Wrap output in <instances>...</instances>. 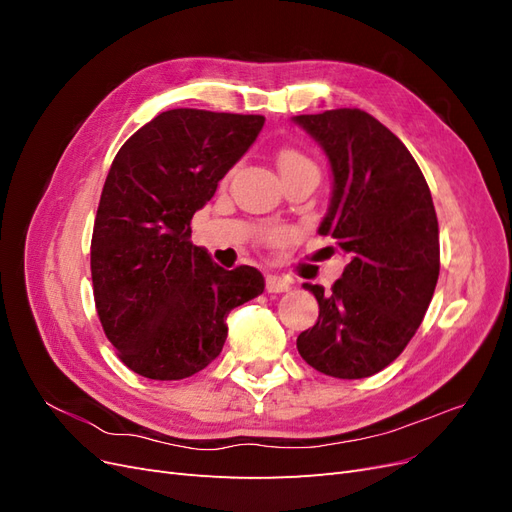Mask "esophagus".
<instances>
[{
    "mask_svg": "<svg viewBox=\"0 0 512 512\" xmlns=\"http://www.w3.org/2000/svg\"><path fill=\"white\" fill-rule=\"evenodd\" d=\"M290 280H286V277H277V275H267L265 280V288L267 292H286L290 290Z\"/></svg>",
    "mask_w": 512,
    "mask_h": 512,
    "instance_id": "esophagus-1",
    "label": "esophagus"
}]
</instances>
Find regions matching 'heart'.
Listing matches in <instances>:
<instances>
[{"instance_id":"heart-1","label":"heart","mask_w":512,"mask_h":512,"mask_svg":"<svg viewBox=\"0 0 512 512\" xmlns=\"http://www.w3.org/2000/svg\"><path fill=\"white\" fill-rule=\"evenodd\" d=\"M277 166H280L282 177H288L294 173H307V170L309 173H318L316 164L309 160L305 153H301L297 149H282L280 153H277ZM262 239H265L267 243H280L284 239V230L271 228L265 232V235H262Z\"/></svg>"}]
</instances>
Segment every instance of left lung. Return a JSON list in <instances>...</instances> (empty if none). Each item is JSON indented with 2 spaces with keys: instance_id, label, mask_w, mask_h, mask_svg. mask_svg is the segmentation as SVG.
I'll return each mask as SVG.
<instances>
[{
  "instance_id": "8db88e82",
  "label": "left lung",
  "mask_w": 512,
  "mask_h": 512,
  "mask_svg": "<svg viewBox=\"0 0 512 512\" xmlns=\"http://www.w3.org/2000/svg\"><path fill=\"white\" fill-rule=\"evenodd\" d=\"M294 121L316 138L333 173L318 232L348 256L331 292L303 284L320 314L297 348L327 376H374L404 352L438 284L440 230L429 185L406 145L361 108Z\"/></svg>"
}]
</instances>
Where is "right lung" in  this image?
<instances>
[{
    "label": "right lung",
    "instance_id": "obj_1",
    "mask_svg": "<svg viewBox=\"0 0 512 512\" xmlns=\"http://www.w3.org/2000/svg\"><path fill=\"white\" fill-rule=\"evenodd\" d=\"M262 115L173 108L136 130L108 170L91 237V282L117 356L149 380H183L224 348L230 309L265 290L190 241L192 218L256 141Z\"/></svg>",
    "mask_w": 512,
    "mask_h": 512
}]
</instances>
